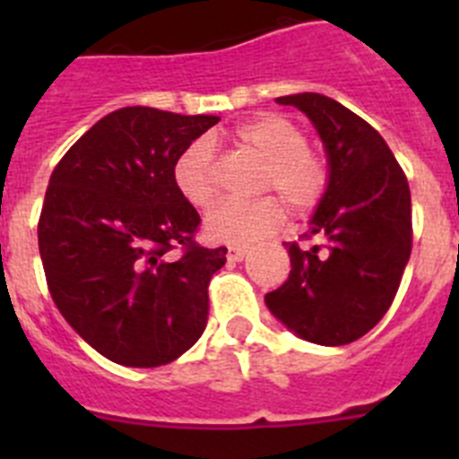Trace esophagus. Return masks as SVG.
<instances>
[{
  "mask_svg": "<svg viewBox=\"0 0 459 459\" xmlns=\"http://www.w3.org/2000/svg\"><path fill=\"white\" fill-rule=\"evenodd\" d=\"M246 255H248V250L241 248V246H230V250H227V259L230 262H241Z\"/></svg>",
  "mask_w": 459,
  "mask_h": 459,
  "instance_id": "obj_1",
  "label": "esophagus"
}]
</instances>
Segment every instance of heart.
Returning a JSON list of instances; mask_svg holds the SVG:
<instances>
[{"mask_svg": "<svg viewBox=\"0 0 459 459\" xmlns=\"http://www.w3.org/2000/svg\"><path fill=\"white\" fill-rule=\"evenodd\" d=\"M232 140L238 149L264 160L262 190H275L291 211H307L322 200L328 184L324 158L307 149L301 126L282 115H259L237 126ZM174 186L193 206H209L216 200V158L206 140L190 142L174 160ZM282 206L275 197L255 202L225 200L206 213L204 230L211 238L234 246H248L275 232L282 222Z\"/></svg>", "mask_w": 459, "mask_h": 459, "instance_id": "heart-1", "label": "heart"}]
</instances>
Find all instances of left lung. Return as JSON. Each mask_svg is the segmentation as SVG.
I'll use <instances>...</instances> for the list:
<instances>
[{
    "label": "left lung",
    "instance_id": "1",
    "mask_svg": "<svg viewBox=\"0 0 459 459\" xmlns=\"http://www.w3.org/2000/svg\"><path fill=\"white\" fill-rule=\"evenodd\" d=\"M275 103L301 109L317 128L328 186L303 234L322 243H285L290 278L264 301L299 338L350 344L386 315L411 255L407 177L384 137L338 100L306 91Z\"/></svg>",
    "mask_w": 459,
    "mask_h": 459
}]
</instances>
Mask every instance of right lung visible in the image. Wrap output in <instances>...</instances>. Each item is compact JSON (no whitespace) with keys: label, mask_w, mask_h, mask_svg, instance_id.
<instances>
[{"label":"right lung","mask_w":459,"mask_h":459,"mask_svg":"<svg viewBox=\"0 0 459 459\" xmlns=\"http://www.w3.org/2000/svg\"><path fill=\"white\" fill-rule=\"evenodd\" d=\"M221 117L109 112L56 163L39 218L48 290L68 324L119 366L158 368L204 333L227 248L195 241L200 213L174 160Z\"/></svg>","instance_id":"right-lung-1"}]
</instances>
